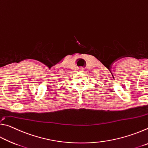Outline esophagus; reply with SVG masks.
<instances>
[{"mask_svg":"<svg viewBox=\"0 0 148 148\" xmlns=\"http://www.w3.org/2000/svg\"><path fill=\"white\" fill-rule=\"evenodd\" d=\"M77 71H79V72H84V69L83 68H79L78 69H77Z\"/></svg>","mask_w":148,"mask_h":148,"instance_id":"obj_1","label":"esophagus"}]
</instances>
